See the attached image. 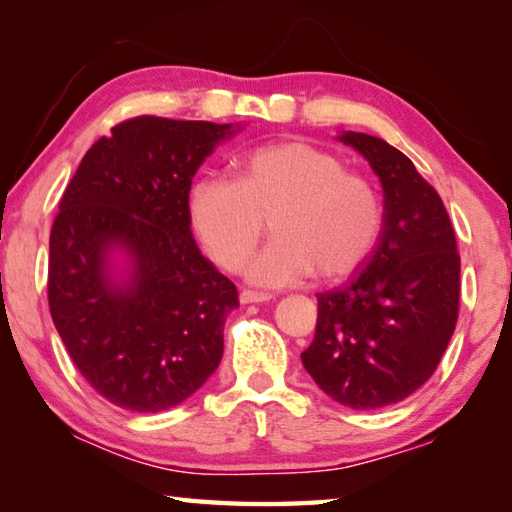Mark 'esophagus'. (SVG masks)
Returning <instances> with one entry per match:
<instances>
[{"mask_svg": "<svg viewBox=\"0 0 512 512\" xmlns=\"http://www.w3.org/2000/svg\"><path fill=\"white\" fill-rule=\"evenodd\" d=\"M273 296L271 293H259V291H248V289H244L239 293V300L244 302V305H253V302H266V300H271Z\"/></svg>", "mask_w": 512, "mask_h": 512, "instance_id": "obj_1", "label": "esophagus"}]
</instances>
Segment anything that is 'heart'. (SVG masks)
<instances>
[{
  "label": "heart",
  "instance_id": "obj_1",
  "mask_svg": "<svg viewBox=\"0 0 512 512\" xmlns=\"http://www.w3.org/2000/svg\"><path fill=\"white\" fill-rule=\"evenodd\" d=\"M189 216L225 271L244 266L268 221L273 241L246 268L259 287H289L309 273L341 280L363 264L381 230L375 185L307 142L257 146L237 160L235 180L198 178Z\"/></svg>",
  "mask_w": 512,
  "mask_h": 512
}]
</instances>
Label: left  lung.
Instances as JSON below:
<instances>
[{
  "mask_svg": "<svg viewBox=\"0 0 512 512\" xmlns=\"http://www.w3.org/2000/svg\"><path fill=\"white\" fill-rule=\"evenodd\" d=\"M339 140L379 176L384 219L368 266L348 287L318 293L300 359L332 400L366 411L402 402L438 368L458 318L461 257L438 192L402 151L366 133Z\"/></svg>",
  "mask_w": 512,
  "mask_h": 512,
  "instance_id": "8db88e82",
  "label": "left lung"
}]
</instances>
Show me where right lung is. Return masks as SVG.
Returning a JSON list of instances; mask_svg holds the SVG:
<instances>
[{"instance_id": "right-lung-1", "label": "right lung", "mask_w": 512, "mask_h": 512, "mask_svg": "<svg viewBox=\"0 0 512 512\" xmlns=\"http://www.w3.org/2000/svg\"><path fill=\"white\" fill-rule=\"evenodd\" d=\"M232 135V124L126 119L92 144L60 198L51 318L85 381L121 409H173L219 368L239 293L196 246L189 189ZM115 252L127 257L119 278Z\"/></svg>"}]
</instances>
